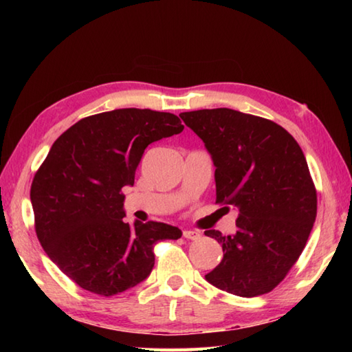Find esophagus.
Here are the masks:
<instances>
[{"label": "esophagus", "instance_id": "1", "mask_svg": "<svg viewBox=\"0 0 352 352\" xmlns=\"http://www.w3.org/2000/svg\"><path fill=\"white\" fill-rule=\"evenodd\" d=\"M200 231H197V230H184L183 231V237L184 239H188V241H197V239H200Z\"/></svg>", "mask_w": 352, "mask_h": 352}]
</instances>
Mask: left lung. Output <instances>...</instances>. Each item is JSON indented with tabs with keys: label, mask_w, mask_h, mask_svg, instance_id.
<instances>
[{
	"label": "left lung",
	"mask_w": 352,
	"mask_h": 352,
	"mask_svg": "<svg viewBox=\"0 0 352 352\" xmlns=\"http://www.w3.org/2000/svg\"><path fill=\"white\" fill-rule=\"evenodd\" d=\"M216 166V204L237 210L236 234H205L223 259L206 281L237 296L269 294L300 258L317 217V189L301 147L270 119L231 109L184 111Z\"/></svg>",
	"instance_id": "1"
}]
</instances>
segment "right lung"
I'll return each instance as SVG.
<instances>
[{
	"instance_id": "obj_1",
	"label": "right lung",
	"mask_w": 352,
	"mask_h": 352,
	"mask_svg": "<svg viewBox=\"0 0 352 352\" xmlns=\"http://www.w3.org/2000/svg\"><path fill=\"white\" fill-rule=\"evenodd\" d=\"M172 113L119 109L80 119L52 144L35 172V233L51 261L88 292L113 296L146 279L155 243L182 231L162 222H124V186H133L146 147L180 133Z\"/></svg>"
}]
</instances>
